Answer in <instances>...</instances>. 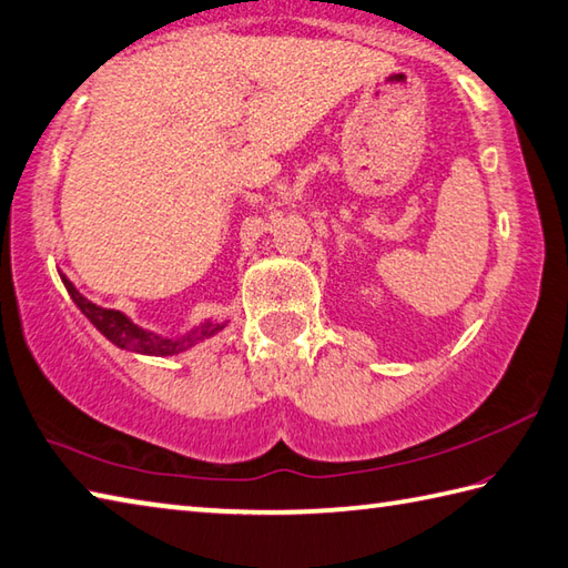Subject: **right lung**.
Segmentation results:
<instances>
[{
    "label": "right lung",
    "instance_id": "obj_1",
    "mask_svg": "<svg viewBox=\"0 0 568 568\" xmlns=\"http://www.w3.org/2000/svg\"><path fill=\"white\" fill-rule=\"evenodd\" d=\"M61 281L69 291L71 300L78 305V310L93 322V327L103 335L105 339H110L120 349L135 352V354H148V357H174V354H182L186 349L196 347L199 342L216 337L221 329H224L229 322L226 320H204L194 325L192 329L180 332V335H158V332H150L140 325H135L125 313L120 310H110V307H100L95 303H91L85 295L78 293V287L65 277L61 271Z\"/></svg>",
    "mask_w": 568,
    "mask_h": 568
}]
</instances>
